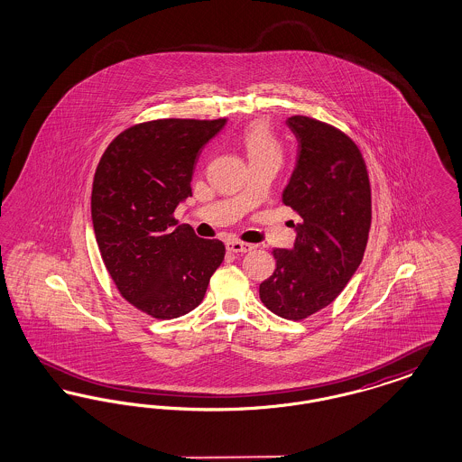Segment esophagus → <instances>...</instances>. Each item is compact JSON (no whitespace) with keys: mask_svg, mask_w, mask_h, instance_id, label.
<instances>
[{"mask_svg":"<svg viewBox=\"0 0 462 462\" xmlns=\"http://www.w3.org/2000/svg\"><path fill=\"white\" fill-rule=\"evenodd\" d=\"M226 249L232 251V253H247L253 249V244H247V242L237 241V239H228L226 241Z\"/></svg>","mask_w":462,"mask_h":462,"instance_id":"1","label":"esophagus"}]
</instances>
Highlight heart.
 Wrapping results in <instances>:
<instances>
[{"mask_svg": "<svg viewBox=\"0 0 462 462\" xmlns=\"http://www.w3.org/2000/svg\"><path fill=\"white\" fill-rule=\"evenodd\" d=\"M241 143L251 164H258V162L281 164L282 161V147L263 121H256L245 126L241 133Z\"/></svg>", "mask_w": 462, "mask_h": 462, "instance_id": "b5f03b06", "label": "heart"}]
</instances>
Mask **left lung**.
I'll list each match as a JSON object with an SVG mask.
<instances>
[{"mask_svg":"<svg viewBox=\"0 0 462 462\" xmlns=\"http://www.w3.org/2000/svg\"><path fill=\"white\" fill-rule=\"evenodd\" d=\"M298 140V161L282 200L292 223V249H273V273L260 284L264 307L303 320L330 305L362 263L369 239L371 181L360 149L346 133L307 116L286 121Z\"/></svg>","mask_w":462,"mask_h":462,"instance_id":"1","label":"left lung"}]
</instances>
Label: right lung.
<instances>
[{
	"mask_svg": "<svg viewBox=\"0 0 462 462\" xmlns=\"http://www.w3.org/2000/svg\"><path fill=\"white\" fill-rule=\"evenodd\" d=\"M226 119H154L119 133L102 155L91 189L97 244L119 294L170 320L200 305L225 258L218 239L176 226V206L192 196L200 149Z\"/></svg>",
	"mask_w": 462,
	"mask_h": 462,
	"instance_id": "obj_1",
	"label": "right lung"
}]
</instances>
